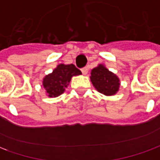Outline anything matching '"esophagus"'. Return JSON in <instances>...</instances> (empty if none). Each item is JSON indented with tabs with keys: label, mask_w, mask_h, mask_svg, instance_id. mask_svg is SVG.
Returning a JSON list of instances; mask_svg holds the SVG:
<instances>
[{
	"label": "esophagus",
	"mask_w": 160,
	"mask_h": 160,
	"mask_svg": "<svg viewBox=\"0 0 160 160\" xmlns=\"http://www.w3.org/2000/svg\"><path fill=\"white\" fill-rule=\"evenodd\" d=\"M81 72H82V73H83L84 75H87L88 72V67L82 68V69H81Z\"/></svg>",
	"instance_id": "34e87169"
}]
</instances>
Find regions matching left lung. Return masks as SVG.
<instances>
[{"label":"left lung","instance_id":"obj_1","mask_svg":"<svg viewBox=\"0 0 160 160\" xmlns=\"http://www.w3.org/2000/svg\"><path fill=\"white\" fill-rule=\"evenodd\" d=\"M90 80L95 88L106 96H113L119 90V78L103 64H99L91 71Z\"/></svg>","mask_w":160,"mask_h":160}]
</instances>
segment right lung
Here are the masks:
<instances>
[{"instance_id": "right-lung-1", "label": "right lung", "mask_w": 160, "mask_h": 160, "mask_svg": "<svg viewBox=\"0 0 160 160\" xmlns=\"http://www.w3.org/2000/svg\"><path fill=\"white\" fill-rule=\"evenodd\" d=\"M81 72L74 64L61 63L43 79V87L50 98H56L65 91L73 76L80 75Z\"/></svg>"}]
</instances>
